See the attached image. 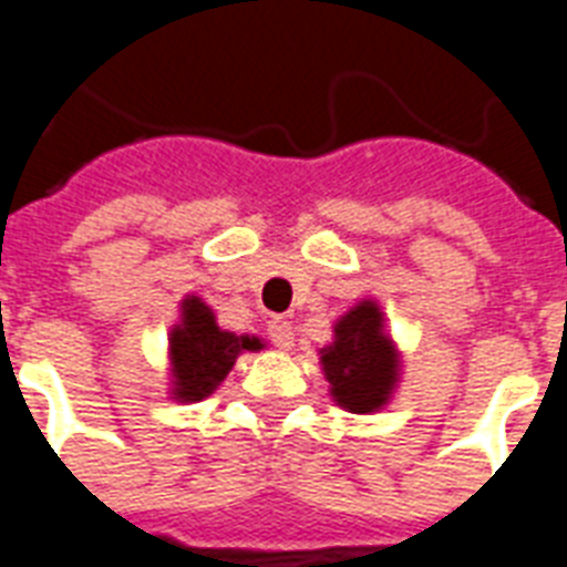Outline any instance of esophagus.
<instances>
[{"label":"esophagus","mask_w":567,"mask_h":567,"mask_svg":"<svg viewBox=\"0 0 567 567\" xmlns=\"http://www.w3.org/2000/svg\"><path fill=\"white\" fill-rule=\"evenodd\" d=\"M267 336H270V341H274L276 347H282V350H291V347H293L291 320L274 318L270 323H267Z\"/></svg>","instance_id":"34e87169"}]
</instances>
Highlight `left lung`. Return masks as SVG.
Listing matches in <instances>:
<instances>
[{"mask_svg": "<svg viewBox=\"0 0 567 567\" xmlns=\"http://www.w3.org/2000/svg\"><path fill=\"white\" fill-rule=\"evenodd\" d=\"M329 394L353 414H373L394 396L400 382V350L385 329L377 300L355 302L332 327V344L320 350Z\"/></svg>", "mask_w": 567, "mask_h": 567, "instance_id": "1", "label": "left lung"}]
</instances>
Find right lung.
<instances>
[{"label": "right lung", "mask_w": 567, "mask_h": 567, "mask_svg": "<svg viewBox=\"0 0 567 567\" xmlns=\"http://www.w3.org/2000/svg\"><path fill=\"white\" fill-rule=\"evenodd\" d=\"M265 350L256 336H235L217 327L212 306L188 293L179 302V320L167 338L171 355V396L176 403H199L217 391L226 373L235 368L238 355Z\"/></svg>", "instance_id": "right-lung-1"}]
</instances>
